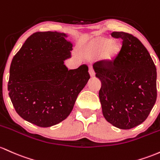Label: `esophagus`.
Listing matches in <instances>:
<instances>
[{
	"instance_id": "esophagus-1",
	"label": "esophagus",
	"mask_w": 160,
	"mask_h": 160,
	"mask_svg": "<svg viewBox=\"0 0 160 160\" xmlns=\"http://www.w3.org/2000/svg\"><path fill=\"white\" fill-rule=\"evenodd\" d=\"M89 75H90L91 77H92L95 76V72H94L93 68H92V66H90L89 68Z\"/></svg>"
}]
</instances>
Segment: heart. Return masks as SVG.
Returning a JSON list of instances; mask_svg holds the SVG:
<instances>
[{
	"mask_svg": "<svg viewBox=\"0 0 160 160\" xmlns=\"http://www.w3.org/2000/svg\"><path fill=\"white\" fill-rule=\"evenodd\" d=\"M118 46L112 42L110 39L98 38L89 45L85 49V54L88 58H93L102 53V60L104 62L111 63L115 59L118 54Z\"/></svg>",
	"mask_w": 160,
	"mask_h": 160,
	"instance_id": "b5f03b06",
	"label": "heart"
}]
</instances>
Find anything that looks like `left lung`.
Masks as SVG:
<instances>
[{"mask_svg": "<svg viewBox=\"0 0 160 160\" xmlns=\"http://www.w3.org/2000/svg\"><path fill=\"white\" fill-rule=\"evenodd\" d=\"M122 46L112 63L97 61L96 77L102 83L99 96L103 116L120 129H131L148 117L157 100V68L151 56L138 38L113 32Z\"/></svg>", "mask_w": 160, "mask_h": 160, "instance_id": "1", "label": "left lung"}]
</instances>
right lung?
Wrapping results in <instances>:
<instances>
[{"mask_svg":"<svg viewBox=\"0 0 160 160\" xmlns=\"http://www.w3.org/2000/svg\"><path fill=\"white\" fill-rule=\"evenodd\" d=\"M68 35L37 32L12 60L9 96L24 120L42 128L55 125L70 115L77 96L90 78L86 64L68 70L73 45Z\"/></svg>","mask_w":160,"mask_h":160,"instance_id":"obj_1","label":"right lung"}]
</instances>
